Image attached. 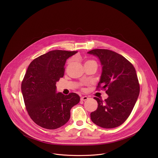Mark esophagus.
<instances>
[{
  "label": "esophagus",
  "instance_id": "obj_1",
  "mask_svg": "<svg viewBox=\"0 0 158 158\" xmlns=\"http://www.w3.org/2000/svg\"><path fill=\"white\" fill-rule=\"evenodd\" d=\"M88 99V97H86V96H84V97H82L81 98V101H86V100H87Z\"/></svg>",
  "mask_w": 158,
  "mask_h": 158
}]
</instances>
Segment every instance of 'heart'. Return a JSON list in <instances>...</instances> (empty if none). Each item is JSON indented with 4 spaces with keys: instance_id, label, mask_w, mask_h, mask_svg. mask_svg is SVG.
I'll use <instances>...</instances> for the list:
<instances>
[{
    "instance_id": "b5f03b06",
    "label": "heart",
    "mask_w": 158,
    "mask_h": 158,
    "mask_svg": "<svg viewBox=\"0 0 158 158\" xmlns=\"http://www.w3.org/2000/svg\"><path fill=\"white\" fill-rule=\"evenodd\" d=\"M87 61H86V62H87Z\"/></svg>"
}]
</instances>
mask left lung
Listing matches in <instances>:
<instances>
[{
	"label": "left lung",
	"mask_w": 158,
	"mask_h": 158,
	"mask_svg": "<svg viewBox=\"0 0 158 158\" xmlns=\"http://www.w3.org/2000/svg\"><path fill=\"white\" fill-rule=\"evenodd\" d=\"M97 56L102 66L98 88L108 95L103 101L97 97L98 108L90 114L92 121L105 128L117 127L127 119L140 92L135 69L124 57L111 50L94 49L88 52Z\"/></svg>",
	"instance_id": "1"
}]
</instances>
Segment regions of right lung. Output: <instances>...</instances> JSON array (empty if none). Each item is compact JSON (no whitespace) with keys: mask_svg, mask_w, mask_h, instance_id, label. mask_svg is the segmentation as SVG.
Listing matches in <instances>:
<instances>
[{"mask_svg":"<svg viewBox=\"0 0 158 158\" xmlns=\"http://www.w3.org/2000/svg\"><path fill=\"white\" fill-rule=\"evenodd\" d=\"M77 52L53 50L33 60L21 85L26 109L31 118L41 127L53 130L64 125L71 108L80 101L75 93H57L56 82L63 77L66 60Z\"/></svg>","mask_w":158,"mask_h":158,"instance_id":"add662e5","label":"right lung"}]
</instances>
